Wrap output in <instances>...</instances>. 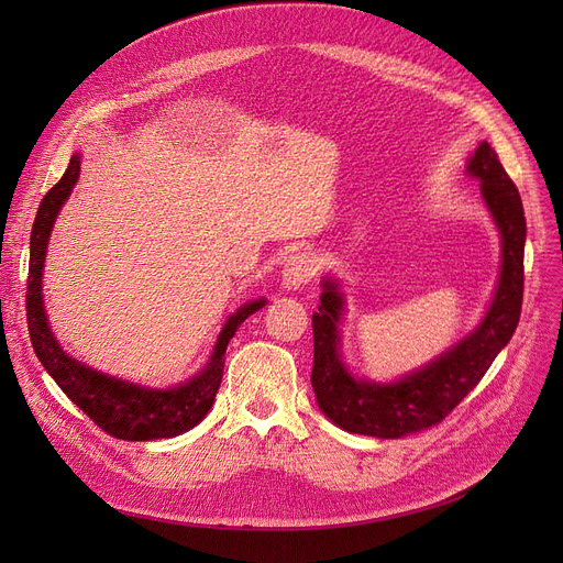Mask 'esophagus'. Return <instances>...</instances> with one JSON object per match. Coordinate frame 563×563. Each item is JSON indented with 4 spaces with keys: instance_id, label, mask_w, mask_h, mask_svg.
I'll use <instances>...</instances> for the list:
<instances>
[{
    "instance_id": "obj_1",
    "label": "esophagus",
    "mask_w": 563,
    "mask_h": 563,
    "mask_svg": "<svg viewBox=\"0 0 563 563\" xmlns=\"http://www.w3.org/2000/svg\"><path fill=\"white\" fill-rule=\"evenodd\" d=\"M317 274V257L310 251H301L291 255L283 269V285L287 289H299L310 283Z\"/></svg>"
}]
</instances>
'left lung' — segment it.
Wrapping results in <instances>:
<instances>
[{
    "label": "left lung",
    "instance_id": "8db88e82",
    "mask_svg": "<svg viewBox=\"0 0 563 563\" xmlns=\"http://www.w3.org/2000/svg\"><path fill=\"white\" fill-rule=\"evenodd\" d=\"M467 173L482 183V196L501 234V269L495 297L484 321L427 367L395 383L358 380L340 358V319L344 299L338 283L323 278L319 308L312 314L314 361L312 390L323 416L340 429L376 438H401L445 420L477 388L497 353L516 333L525 285V212L522 200L499 164L497 153L482 141L470 157Z\"/></svg>",
    "mask_w": 563,
    "mask_h": 563
}]
</instances>
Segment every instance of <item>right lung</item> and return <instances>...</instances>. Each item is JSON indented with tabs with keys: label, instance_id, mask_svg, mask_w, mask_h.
Listing matches in <instances>:
<instances>
[{
	"label": "right lung",
	"instance_id": "right-lung-1",
	"mask_svg": "<svg viewBox=\"0 0 563 563\" xmlns=\"http://www.w3.org/2000/svg\"><path fill=\"white\" fill-rule=\"evenodd\" d=\"M79 177V155L70 157V164L43 198L32 228V246H29V276H26V323L29 335L38 361L47 374L56 380L68 399L79 406L102 431L121 440H153L173 438L194 429L212 408L217 390L223 378L225 349L234 331L244 319L257 312L264 301L242 306L230 319L217 340L212 358L194 378L170 390H151L134 383L104 376L91 367L66 356L64 349L54 340L47 314L43 308V264L49 242V232L62 205L70 196Z\"/></svg>",
	"mask_w": 563,
	"mask_h": 563
}]
</instances>
